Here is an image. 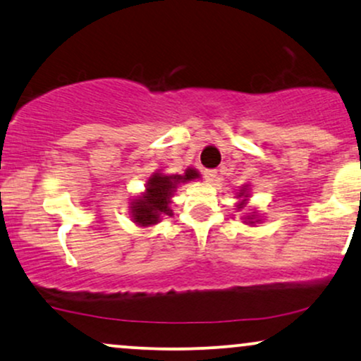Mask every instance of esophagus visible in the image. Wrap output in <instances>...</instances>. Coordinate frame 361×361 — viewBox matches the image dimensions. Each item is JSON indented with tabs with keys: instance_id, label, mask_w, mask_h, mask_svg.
<instances>
[{
	"instance_id": "1",
	"label": "esophagus",
	"mask_w": 361,
	"mask_h": 361,
	"mask_svg": "<svg viewBox=\"0 0 361 361\" xmlns=\"http://www.w3.org/2000/svg\"><path fill=\"white\" fill-rule=\"evenodd\" d=\"M203 178L208 181V183H212L214 178H216V170H204Z\"/></svg>"
}]
</instances>
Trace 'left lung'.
Listing matches in <instances>:
<instances>
[{
    "label": "left lung",
    "instance_id": "1",
    "mask_svg": "<svg viewBox=\"0 0 361 361\" xmlns=\"http://www.w3.org/2000/svg\"><path fill=\"white\" fill-rule=\"evenodd\" d=\"M236 198H240L241 202L236 204V208L238 209H241L245 207V203H246V198H248V186H243V188L240 190V193L236 195ZM257 221H259V220H255V214H250L248 218H246V223H248V225H255V223Z\"/></svg>",
    "mask_w": 361,
    "mask_h": 361
}]
</instances>
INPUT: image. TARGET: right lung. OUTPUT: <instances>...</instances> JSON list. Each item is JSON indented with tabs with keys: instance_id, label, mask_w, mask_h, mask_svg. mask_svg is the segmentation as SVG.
<instances>
[{
	"instance_id": "obj_1",
	"label": "right lung",
	"mask_w": 361,
	"mask_h": 361,
	"mask_svg": "<svg viewBox=\"0 0 361 361\" xmlns=\"http://www.w3.org/2000/svg\"><path fill=\"white\" fill-rule=\"evenodd\" d=\"M200 178V173L188 168L185 175H163L154 173L147 183L145 193L131 202V218L136 225L152 226L161 220L163 216H171L173 209L170 208L171 198L175 195L176 186L188 183L191 180Z\"/></svg>"
}]
</instances>
